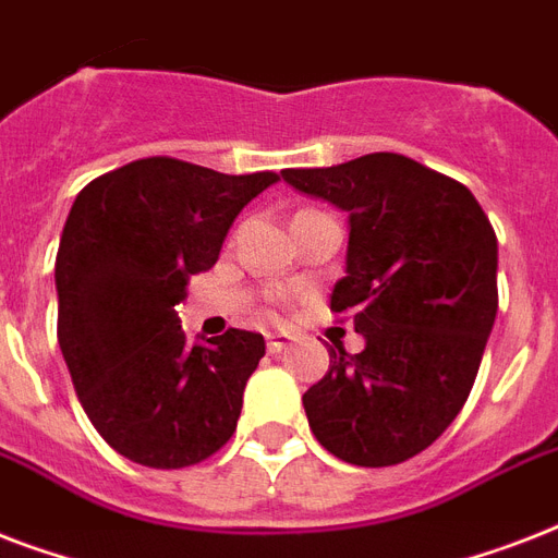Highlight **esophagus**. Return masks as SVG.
<instances>
[{
    "label": "esophagus",
    "mask_w": 558,
    "mask_h": 558,
    "mask_svg": "<svg viewBox=\"0 0 558 558\" xmlns=\"http://www.w3.org/2000/svg\"><path fill=\"white\" fill-rule=\"evenodd\" d=\"M289 341H292L289 332H269L266 336V348H269V353H280V350L289 348Z\"/></svg>",
    "instance_id": "obj_1"
}]
</instances>
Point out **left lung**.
<instances>
[{
    "mask_svg": "<svg viewBox=\"0 0 558 558\" xmlns=\"http://www.w3.org/2000/svg\"><path fill=\"white\" fill-rule=\"evenodd\" d=\"M280 177L350 214L348 275L332 313H353L365 350H330L304 393L315 440L353 466L428 449L475 385L498 313V240L466 185L399 153Z\"/></svg>",
    "mask_w": 558,
    "mask_h": 558,
    "instance_id": "left-lung-1",
    "label": "left lung"
}]
</instances>
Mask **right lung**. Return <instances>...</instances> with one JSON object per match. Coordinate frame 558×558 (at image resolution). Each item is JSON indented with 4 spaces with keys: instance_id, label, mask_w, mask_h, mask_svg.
Here are the masks:
<instances>
[{
    "instance_id": "obj_1",
    "label": "right lung",
    "mask_w": 558,
    "mask_h": 558,
    "mask_svg": "<svg viewBox=\"0 0 558 558\" xmlns=\"http://www.w3.org/2000/svg\"><path fill=\"white\" fill-rule=\"evenodd\" d=\"M275 182L150 156L77 193L54 263L57 341L86 416L133 463L185 469L231 440L266 341L228 327L191 344L177 304Z\"/></svg>"
}]
</instances>
